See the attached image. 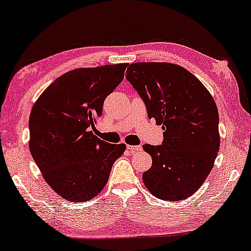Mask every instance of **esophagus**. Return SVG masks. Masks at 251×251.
I'll return each mask as SVG.
<instances>
[{
    "instance_id": "34e87169",
    "label": "esophagus",
    "mask_w": 251,
    "mask_h": 251,
    "mask_svg": "<svg viewBox=\"0 0 251 251\" xmlns=\"http://www.w3.org/2000/svg\"><path fill=\"white\" fill-rule=\"evenodd\" d=\"M126 149L130 151H141L142 147L141 146H126Z\"/></svg>"
}]
</instances>
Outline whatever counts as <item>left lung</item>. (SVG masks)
<instances>
[{
	"label": "left lung",
	"mask_w": 251,
	"mask_h": 251,
	"mask_svg": "<svg viewBox=\"0 0 251 251\" xmlns=\"http://www.w3.org/2000/svg\"><path fill=\"white\" fill-rule=\"evenodd\" d=\"M126 74L149 118L164 130L161 146H143L152 156L143 183L160 200H185L201 186L217 156L221 139L216 103L203 83L178 65L135 63Z\"/></svg>",
	"instance_id": "1"
}]
</instances>
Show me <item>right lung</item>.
I'll return each mask as SVG.
<instances>
[{"label":"right lung","instance_id":"add662e5","mask_svg":"<svg viewBox=\"0 0 251 251\" xmlns=\"http://www.w3.org/2000/svg\"><path fill=\"white\" fill-rule=\"evenodd\" d=\"M128 65L70 70L33 105L30 154L48 185L65 200L87 201L102 191L113 163L126 150V144L107 143L90 129Z\"/></svg>","mask_w":251,"mask_h":251}]
</instances>
